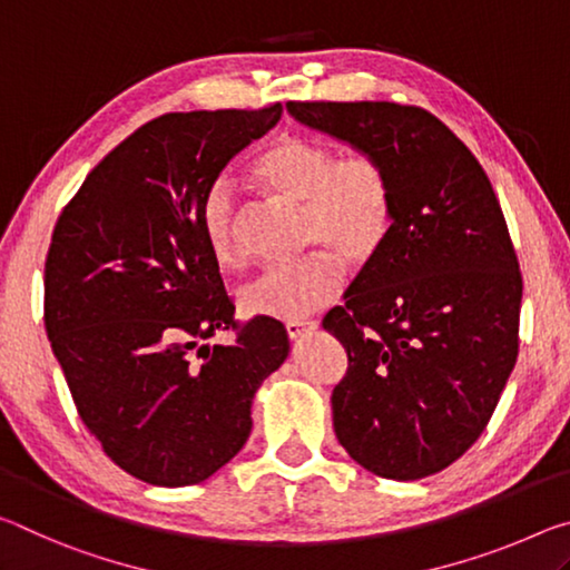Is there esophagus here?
I'll list each match as a JSON object with an SVG mask.
<instances>
[{
	"label": "esophagus",
	"instance_id": "esophagus-1",
	"mask_svg": "<svg viewBox=\"0 0 570 570\" xmlns=\"http://www.w3.org/2000/svg\"><path fill=\"white\" fill-rule=\"evenodd\" d=\"M315 328H318V323H315V321H295V323L285 325V331H287V335H291V341H301V338H305L307 333H313Z\"/></svg>",
	"mask_w": 570,
	"mask_h": 570
}]
</instances>
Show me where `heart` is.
I'll return each mask as SVG.
<instances>
[{"label":"heart","mask_w":570,"mask_h":570,"mask_svg":"<svg viewBox=\"0 0 570 570\" xmlns=\"http://www.w3.org/2000/svg\"><path fill=\"white\" fill-rule=\"evenodd\" d=\"M255 176L279 197L305 209L307 245L333 252L346 265H366L389 237L394 191L376 156L353 151L338 156L328 144L283 136L257 158ZM202 235L222 267L239 263L235 239V191L214 181L202 199ZM343 269L331 255L267 267L239 293L242 311L273 321H303L335 301Z\"/></svg>","instance_id":"heart-1"}]
</instances>
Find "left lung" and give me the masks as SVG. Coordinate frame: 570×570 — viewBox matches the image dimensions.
<instances>
[{
  "label": "left lung",
  "mask_w": 570,
  "mask_h": 570,
  "mask_svg": "<svg viewBox=\"0 0 570 570\" xmlns=\"http://www.w3.org/2000/svg\"><path fill=\"white\" fill-rule=\"evenodd\" d=\"M287 114L376 156L391 179L384 247L323 318L348 353L333 429L363 470L429 478L478 442L518 361L522 277L500 202L424 108L287 102Z\"/></svg>",
  "instance_id": "1"
}]
</instances>
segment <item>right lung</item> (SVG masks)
Here are the masks:
<instances>
[{"label":"right lung","instance_id":"add662e5","mask_svg":"<svg viewBox=\"0 0 570 570\" xmlns=\"http://www.w3.org/2000/svg\"><path fill=\"white\" fill-rule=\"evenodd\" d=\"M283 106L148 120L88 174L55 224L45 328L78 414L120 470L184 488L252 432V399L291 353L285 325L237 328L199 209ZM239 330L235 347L203 341Z\"/></svg>","mask_w":570,"mask_h":570}]
</instances>
